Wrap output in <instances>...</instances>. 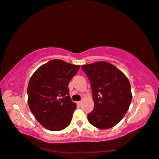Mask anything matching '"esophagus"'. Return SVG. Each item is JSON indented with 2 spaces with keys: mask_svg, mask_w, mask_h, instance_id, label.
<instances>
[{
  "mask_svg": "<svg viewBox=\"0 0 159 159\" xmlns=\"http://www.w3.org/2000/svg\"><path fill=\"white\" fill-rule=\"evenodd\" d=\"M77 104H78L79 106H81V105H82V101H80V102H77Z\"/></svg>",
  "mask_w": 159,
  "mask_h": 159,
  "instance_id": "obj_1",
  "label": "esophagus"
}]
</instances>
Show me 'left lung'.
<instances>
[{"mask_svg":"<svg viewBox=\"0 0 159 159\" xmlns=\"http://www.w3.org/2000/svg\"><path fill=\"white\" fill-rule=\"evenodd\" d=\"M91 86L93 111L90 124L99 129L112 128L124 118L132 101L130 84L124 73L107 61L82 65Z\"/></svg>","mask_w":159,"mask_h":159,"instance_id":"left-lung-1","label":"left lung"}]
</instances>
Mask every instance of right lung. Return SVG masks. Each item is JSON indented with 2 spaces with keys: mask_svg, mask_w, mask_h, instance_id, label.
<instances>
[{
  "mask_svg": "<svg viewBox=\"0 0 159 159\" xmlns=\"http://www.w3.org/2000/svg\"><path fill=\"white\" fill-rule=\"evenodd\" d=\"M79 65L52 60L35 71L28 84V105L35 118L51 131L66 128L72 119L76 103L69 96V84Z\"/></svg>",
  "mask_w": 159,
  "mask_h": 159,
  "instance_id": "right-lung-1",
  "label": "right lung"
}]
</instances>
